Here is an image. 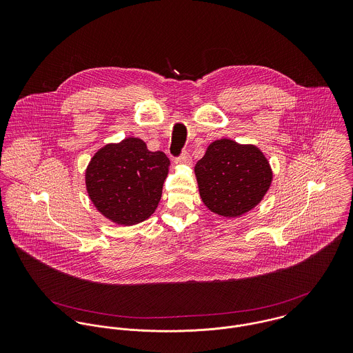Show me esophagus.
I'll return each instance as SVG.
<instances>
[{
	"instance_id": "34e87169",
	"label": "esophagus",
	"mask_w": 353,
	"mask_h": 353,
	"mask_svg": "<svg viewBox=\"0 0 353 353\" xmlns=\"http://www.w3.org/2000/svg\"><path fill=\"white\" fill-rule=\"evenodd\" d=\"M174 161H175V164H188V163L190 161V154H189V152H182L181 156H178V157L174 159Z\"/></svg>"
}]
</instances>
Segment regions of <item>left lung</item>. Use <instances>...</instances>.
I'll use <instances>...</instances> for the list:
<instances>
[{"mask_svg":"<svg viewBox=\"0 0 353 353\" xmlns=\"http://www.w3.org/2000/svg\"><path fill=\"white\" fill-rule=\"evenodd\" d=\"M200 196L214 213L236 217L263 199L272 183L269 161L254 145L213 141L194 167Z\"/></svg>","mask_w":353,"mask_h":353,"instance_id":"obj_1","label":"left lung"}]
</instances>
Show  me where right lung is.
<instances>
[{
    "mask_svg": "<svg viewBox=\"0 0 353 353\" xmlns=\"http://www.w3.org/2000/svg\"><path fill=\"white\" fill-rule=\"evenodd\" d=\"M168 165L163 152L148 151L140 139L107 144L87 167L88 196L108 220L122 225L139 224L157 208Z\"/></svg>",
    "mask_w": 353,
    "mask_h": 353,
    "instance_id": "obj_1",
    "label": "right lung"
}]
</instances>
